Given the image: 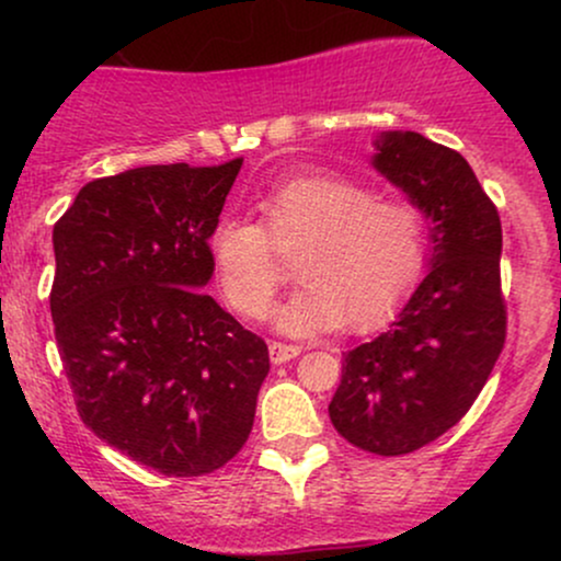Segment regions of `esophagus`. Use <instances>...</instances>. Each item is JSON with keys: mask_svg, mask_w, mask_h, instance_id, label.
I'll use <instances>...</instances> for the list:
<instances>
[{"mask_svg": "<svg viewBox=\"0 0 561 561\" xmlns=\"http://www.w3.org/2000/svg\"><path fill=\"white\" fill-rule=\"evenodd\" d=\"M302 347L300 345H287V343H272L268 345V358H272V364H287L289 358L300 356Z\"/></svg>", "mask_w": 561, "mask_h": 561, "instance_id": "obj_1", "label": "esophagus"}]
</instances>
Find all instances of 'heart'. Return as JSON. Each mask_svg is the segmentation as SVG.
Masks as SVG:
<instances>
[{
    "mask_svg": "<svg viewBox=\"0 0 561 561\" xmlns=\"http://www.w3.org/2000/svg\"><path fill=\"white\" fill-rule=\"evenodd\" d=\"M261 227L224 216L205 240L224 300L244 319H266L285 272L276 250L293 253L302 285L274 313L276 330L313 334L362 330L403 298L424 261V218L414 203L377 197L340 176H293L255 203Z\"/></svg>",
    "mask_w": 561,
    "mask_h": 561,
    "instance_id": "1",
    "label": "heart"
}]
</instances>
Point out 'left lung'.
Listing matches in <instances>:
<instances>
[{
    "label": "left lung",
    "mask_w": 561,
    "mask_h": 561,
    "mask_svg": "<svg viewBox=\"0 0 561 561\" xmlns=\"http://www.w3.org/2000/svg\"><path fill=\"white\" fill-rule=\"evenodd\" d=\"M375 147V169L433 221V255L388 330L343 353L330 420L356 448L403 456L448 433L499 362L501 218L450 147L416 131H385Z\"/></svg>",
    "instance_id": "1"
}]
</instances>
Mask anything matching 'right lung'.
Masks as SVG:
<instances>
[{"label": "right lung", "instance_id": "1", "mask_svg": "<svg viewBox=\"0 0 561 561\" xmlns=\"http://www.w3.org/2000/svg\"><path fill=\"white\" fill-rule=\"evenodd\" d=\"M242 158L89 182L55 224V340L81 422L169 478L240 454L268 375L259 334L203 293Z\"/></svg>", "mask_w": 561, "mask_h": 561}]
</instances>
